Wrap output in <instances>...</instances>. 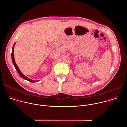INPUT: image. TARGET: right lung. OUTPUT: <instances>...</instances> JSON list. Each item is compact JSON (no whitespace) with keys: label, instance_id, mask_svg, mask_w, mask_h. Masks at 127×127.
<instances>
[{"label":"right lung","instance_id":"add662e5","mask_svg":"<svg viewBox=\"0 0 127 127\" xmlns=\"http://www.w3.org/2000/svg\"><path fill=\"white\" fill-rule=\"evenodd\" d=\"M14 45H15V44H14ZM14 45H13V47H14ZM13 47L12 49L11 58H12V63H13V65H14V67H15V69H16V71H17V72L18 74H19L20 75V76L22 77L23 79H26V80H28V81H30V82H37V81H38L39 80H38V81H34V80H31V79L28 78V77H27L26 76H25L24 75H23V73L21 72L20 70L19 69V68H18L17 66L16 65V63H15V60H14V53H13V48H13Z\"/></svg>","mask_w":127,"mask_h":127}]
</instances>
